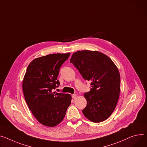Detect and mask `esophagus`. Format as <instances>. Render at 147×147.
I'll return each mask as SVG.
<instances>
[{
	"instance_id": "esophagus-1",
	"label": "esophagus",
	"mask_w": 147,
	"mask_h": 147,
	"mask_svg": "<svg viewBox=\"0 0 147 147\" xmlns=\"http://www.w3.org/2000/svg\"><path fill=\"white\" fill-rule=\"evenodd\" d=\"M71 97H72V98H73V99H76V97H77V94H73L71 95Z\"/></svg>"
}]
</instances>
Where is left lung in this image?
Masks as SVG:
<instances>
[{
    "instance_id": "8db88e82",
    "label": "left lung",
    "mask_w": 147,
    "mask_h": 147,
    "mask_svg": "<svg viewBox=\"0 0 147 147\" xmlns=\"http://www.w3.org/2000/svg\"><path fill=\"white\" fill-rule=\"evenodd\" d=\"M84 80L91 81L90 92L85 93L87 106L82 111L86 118L98 123L111 115L121 92V78L118 68L111 58L99 51L74 53L70 59Z\"/></svg>"
}]
</instances>
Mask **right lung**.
<instances>
[{"mask_svg": "<svg viewBox=\"0 0 147 147\" xmlns=\"http://www.w3.org/2000/svg\"><path fill=\"white\" fill-rule=\"evenodd\" d=\"M70 53L52 54L35 58L27 67L22 89L25 99L37 121L53 127L64 119L70 105V94L53 92L59 86L57 80L61 65Z\"/></svg>", "mask_w": 147, "mask_h": 147, "instance_id": "obj_1", "label": "right lung"}]
</instances>
